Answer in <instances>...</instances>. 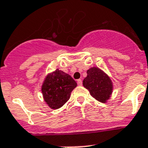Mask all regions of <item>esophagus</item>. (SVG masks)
I'll use <instances>...</instances> for the list:
<instances>
[{"instance_id":"1","label":"esophagus","mask_w":148,"mask_h":148,"mask_svg":"<svg viewBox=\"0 0 148 148\" xmlns=\"http://www.w3.org/2000/svg\"><path fill=\"white\" fill-rule=\"evenodd\" d=\"M77 84L78 86H82V84H83V82H82V80L80 79H77Z\"/></svg>"}]
</instances>
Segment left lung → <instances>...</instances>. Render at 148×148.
Listing matches in <instances>:
<instances>
[{"instance_id":"obj_1","label":"left lung","mask_w":148,"mask_h":148,"mask_svg":"<svg viewBox=\"0 0 148 148\" xmlns=\"http://www.w3.org/2000/svg\"><path fill=\"white\" fill-rule=\"evenodd\" d=\"M83 84L89 91L90 95L101 103H106L112 92L111 79L97 67L87 71V77L83 79Z\"/></svg>"}]
</instances>
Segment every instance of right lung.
<instances>
[{
    "mask_svg": "<svg viewBox=\"0 0 148 148\" xmlns=\"http://www.w3.org/2000/svg\"><path fill=\"white\" fill-rule=\"evenodd\" d=\"M77 85L69 74L56 69L45 79L42 86L44 100L51 109H59L69 101Z\"/></svg>",
    "mask_w": 148,
    "mask_h": 148,
    "instance_id": "add662e5",
    "label": "right lung"
}]
</instances>
